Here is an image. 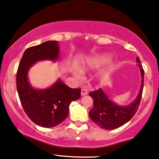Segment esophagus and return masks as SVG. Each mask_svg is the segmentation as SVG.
I'll list each match as a JSON object with an SVG mask.
<instances>
[{
  "mask_svg": "<svg viewBox=\"0 0 159 159\" xmlns=\"http://www.w3.org/2000/svg\"><path fill=\"white\" fill-rule=\"evenodd\" d=\"M88 90H86V89H82L81 90V95L82 96H84V95H86L88 94Z\"/></svg>",
  "mask_w": 159,
  "mask_h": 159,
  "instance_id": "esophagus-1",
  "label": "esophagus"
}]
</instances>
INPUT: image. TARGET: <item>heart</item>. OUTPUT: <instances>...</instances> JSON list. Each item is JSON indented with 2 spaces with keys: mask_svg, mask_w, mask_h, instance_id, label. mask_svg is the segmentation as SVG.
<instances>
[{
  "mask_svg": "<svg viewBox=\"0 0 159 159\" xmlns=\"http://www.w3.org/2000/svg\"><path fill=\"white\" fill-rule=\"evenodd\" d=\"M112 58L111 54L108 53H103L97 54L87 59L80 65V69L82 71H87L93 69H97L103 65L107 64ZM108 72H103L100 75L101 78H105L108 76Z\"/></svg>",
  "mask_w": 159,
  "mask_h": 159,
  "instance_id": "heart-1",
  "label": "heart"
}]
</instances>
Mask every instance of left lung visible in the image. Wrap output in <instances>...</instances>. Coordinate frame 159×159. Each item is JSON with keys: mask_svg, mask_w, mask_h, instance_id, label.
Here are the masks:
<instances>
[{"mask_svg": "<svg viewBox=\"0 0 159 159\" xmlns=\"http://www.w3.org/2000/svg\"><path fill=\"white\" fill-rule=\"evenodd\" d=\"M136 61L140 67L142 81L139 93L131 103L127 106L118 105L112 101L101 88L89 93L93 100V107L89 112V116L93 122L102 129L111 130L121 127L128 122L138 111L144 84V70L140 58H137Z\"/></svg>", "mask_w": 159, "mask_h": 159, "instance_id": "left-lung-1", "label": "left lung"}]
</instances>
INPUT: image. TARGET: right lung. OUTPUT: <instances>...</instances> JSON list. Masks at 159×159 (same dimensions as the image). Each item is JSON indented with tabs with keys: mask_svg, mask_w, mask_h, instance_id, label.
<instances>
[{
	"mask_svg": "<svg viewBox=\"0 0 159 159\" xmlns=\"http://www.w3.org/2000/svg\"><path fill=\"white\" fill-rule=\"evenodd\" d=\"M58 41L49 40L30 47L24 53L16 74V88L19 99L28 117L37 125L45 128L57 126L69 112V106L80 98L81 90L71 88L60 79L45 89L34 88L28 80L30 68L41 61H56L59 58Z\"/></svg>",
	"mask_w": 159,
	"mask_h": 159,
	"instance_id": "add662e5",
	"label": "right lung"
}]
</instances>
